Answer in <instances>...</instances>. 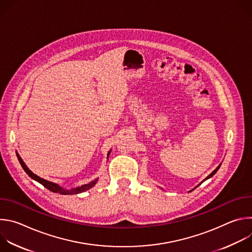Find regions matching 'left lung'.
Masks as SVG:
<instances>
[{
    "label": "left lung",
    "instance_id": "8db88e82",
    "mask_svg": "<svg viewBox=\"0 0 252 252\" xmlns=\"http://www.w3.org/2000/svg\"><path fill=\"white\" fill-rule=\"evenodd\" d=\"M220 165L217 167V169H214V170H213V171H212V172H211V173H210V174H209V175H208V176H207L205 179H208V178H209V177H211L213 174L217 173V171L219 170V168H220ZM205 179H204V181H205Z\"/></svg>",
    "mask_w": 252,
    "mask_h": 252
}]
</instances>
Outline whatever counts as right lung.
Wrapping results in <instances>:
<instances>
[{"label": "right lung", "instance_id": "obj_1", "mask_svg": "<svg viewBox=\"0 0 252 252\" xmlns=\"http://www.w3.org/2000/svg\"><path fill=\"white\" fill-rule=\"evenodd\" d=\"M107 157H109V155H107ZM17 158H18V159H19V161H20L22 167L24 168V170L27 172V174H28L31 178L34 179V181H37L38 183H40L41 185H43L46 189H48L49 190H51V191H53V192H56V193H60V194H77V193H81V192H84V191H86V190L92 189V188L95 185V183H96V179H95V181H94V182H92V183H90V184H88V185H85V186H83V187H81V188H76V189H64L61 188L60 186H58V185H56V184H54V183L48 182V181H46V179H44V178H42V177H40V176H38V175H35L34 173H32V172L27 167V165L25 164V162L23 161V159L21 158V157L19 156V154H17Z\"/></svg>", "mask_w": 252, "mask_h": 252}]
</instances>
